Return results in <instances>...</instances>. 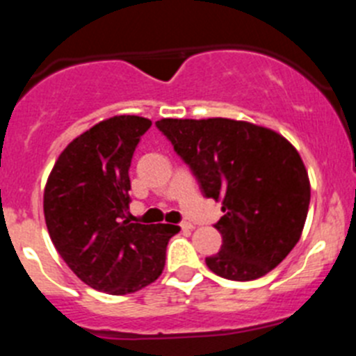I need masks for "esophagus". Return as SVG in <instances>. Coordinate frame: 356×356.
<instances>
[{"label": "esophagus", "mask_w": 356, "mask_h": 356, "mask_svg": "<svg viewBox=\"0 0 356 356\" xmlns=\"http://www.w3.org/2000/svg\"><path fill=\"white\" fill-rule=\"evenodd\" d=\"M181 229H193L194 228V225H193V222H187V221H185V222H181Z\"/></svg>", "instance_id": "1"}]
</instances>
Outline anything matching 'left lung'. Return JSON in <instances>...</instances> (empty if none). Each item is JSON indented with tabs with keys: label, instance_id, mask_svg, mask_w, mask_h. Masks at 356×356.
Returning <instances> with one entry per match:
<instances>
[{
	"label": "left lung",
	"instance_id": "left-lung-1",
	"mask_svg": "<svg viewBox=\"0 0 356 356\" xmlns=\"http://www.w3.org/2000/svg\"><path fill=\"white\" fill-rule=\"evenodd\" d=\"M156 128L196 176L201 193L222 201L221 251L205 260L217 276L250 282L275 269L298 244L310 181L296 147L246 121L162 119Z\"/></svg>",
	"mask_w": 356,
	"mask_h": 356
}]
</instances>
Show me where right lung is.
Masks as SVG:
<instances>
[{"label":"right lung","instance_id":"1","mask_svg":"<svg viewBox=\"0 0 356 356\" xmlns=\"http://www.w3.org/2000/svg\"><path fill=\"white\" fill-rule=\"evenodd\" d=\"M149 119L115 115L81 134L60 153L44 188L49 237L78 278L106 294H131L165 266L176 225L131 222L134 151Z\"/></svg>","mask_w":356,"mask_h":356}]
</instances>
